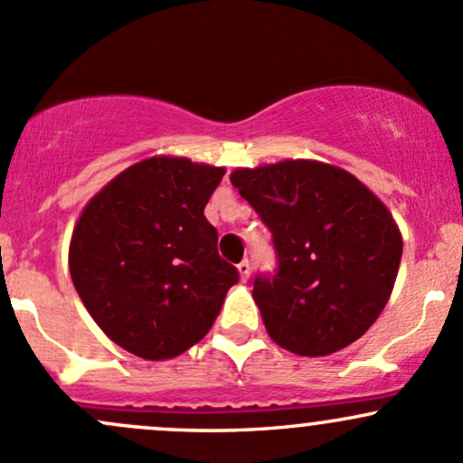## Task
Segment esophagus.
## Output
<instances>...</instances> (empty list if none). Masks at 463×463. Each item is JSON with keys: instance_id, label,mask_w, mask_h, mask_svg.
I'll use <instances>...</instances> for the list:
<instances>
[{"instance_id": "obj_1", "label": "esophagus", "mask_w": 463, "mask_h": 463, "mask_svg": "<svg viewBox=\"0 0 463 463\" xmlns=\"http://www.w3.org/2000/svg\"><path fill=\"white\" fill-rule=\"evenodd\" d=\"M237 270H240V277L241 279H248V277H250V261L248 260H244V261H240V264H237Z\"/></svg>"}]
</instances>
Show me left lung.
Listing matches in <instances>:
<instances>
[{
  "instance_id": "left-lung-1",
  "label": "left lung",
  "mask_w": 463,
  "mask_h": 463,
  "mask_svg": "<svg viewBox=\"0 0 463 463\" xmlns=\"http://www.w3.org/2000/svg\"><path fill=\"white\" fill-rule=\"evenodd\" d=\"M270 228L277 275L255 277L252 299L277 346L324 357L357 342L388 304L402 232L371 188L339 166L284 159L231 173Z\"/></svg>"
}]
</instances>
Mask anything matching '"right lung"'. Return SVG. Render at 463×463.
I'll return each instance as SVG.
<instances>
[{"mask_svg": "<svg viewBox=\"0 0 463 463\" xmlns=\"http://www.w3.org/2000/svg\"><path fill=\"white\" fill-rule=\"evenodd\" d=\"M226 168L155 155L110 179L81 211L68 248L72 284L95 324L148 362L206 337L235 266L203 217Z\"/></svg>", "mask_w": 463, "mask_h": 463, "instance_id": "right-lung-1", "label": "right lung"}]
</instances>
